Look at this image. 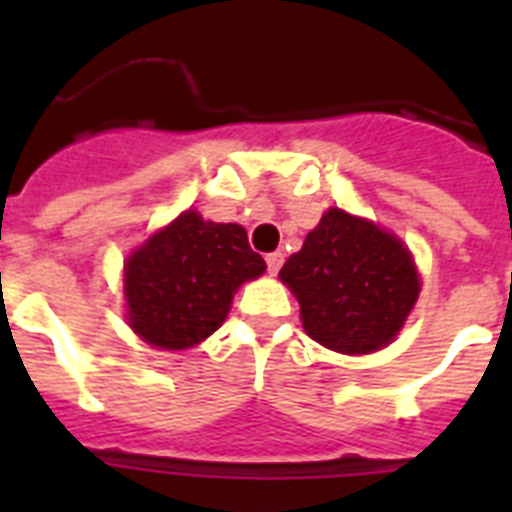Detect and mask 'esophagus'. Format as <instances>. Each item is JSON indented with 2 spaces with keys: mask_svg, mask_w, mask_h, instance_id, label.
Masks as SVG:
<instances>
[{
  "mask_svg": "<svg viewBox=\"0 0 512 512\" xmlns=\"http://www.w3.org/2000/svg\"><path fill=\"white\" fill-rule=\"evenodd\" d=\"M265 263H268V271L276 276L281 265H284V255H281V252H271V255H265Z\"/></svg>",
  "mask_w": 512,
  "mask_h": 512,
  "instance_id": "34e87169",
  "label": "esophagus"
}]
</instances>
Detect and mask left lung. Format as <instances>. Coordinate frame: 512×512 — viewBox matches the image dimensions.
Returning <instances> with one entry per match:
<instances>
[{
  "label": "left lung",
  "instance_id": "obj_1",
  "mask_svg": "<svg viewBox=\"0 0 512 512\" xmlns=\"http://www.w3.org/2000/svg\"><path fill=\"white\" fill-rule=\"evenodd\" d=\"M279 279L300 303L305 332L345 356L396 340L420 297V273L404 241L337 207L324 212Z\"/></svg>",
  "mask_w": 512,
  "mask_h": 512
}]
</instances>
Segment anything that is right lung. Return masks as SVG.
<instances>
[{"mask_svg": "<svg viewBox=\"0 0 512 512\" xmlns=\"http://www.w3.org/2000/svg\"><path fill=\"white\" fill-rule=\"evenodd\" d=\"M263 271L241 225L188 209L127 257V321L154 348H193L223 324L233 292Z\"/></svg>", "mask_w": 512, "mask_h": 512, "instance_id": "obj_1", "label": "right lung"}]
</instances>
